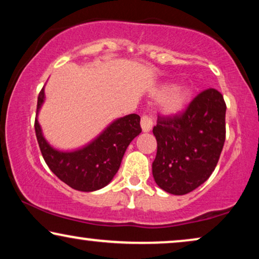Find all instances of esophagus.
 Wrapping results in <instances>:
<instances>
[{"label": "esophagus", "instance_id": "esophagus-1", "mask_svg": "<svg viewBox=\"0 0 259 259\" xmlns=\"http://www.w3.org/2000/svg\"><path fill=\"white\" fill-rule=\"evenodd\" d=\"M140 125H141V130H143V132H150L152 127H153V121H152L150 116L144 115L143 118H141Z\"/></svg>", "mask_w": 259, "mask_h": 259}]
</instances>
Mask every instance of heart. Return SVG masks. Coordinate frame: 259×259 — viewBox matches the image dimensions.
<instances>
[{"mask_svg": "<svg viewBox=\"0 0 259 259\" xmlns=\"http://www.w3.org/2000/svg\"><path fill=\"white\" fill-rule=\"evenodd\" d=\"M152 98L160 99L159 109L164 115L173 116L180 114L190 104L192 92L186 86H175L171 83H161L151 91Z\"/></svg>", "mask_w": 259, "mask_h": 259, "instance_id": "b5f03b06", "label": "heart"}]
</instances>
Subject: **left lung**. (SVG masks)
Returning a JSON list of instances; mask_svg holds the SVG:
<instances>
[{
  "instance_id": "1",
  "label": "left lung",
  "mask_w": 259,
  "mask_h": 259,
  "mask_svg": "<svg viewBox=\"0 0 259 259\" xmlns=\"http://www.w3.org/2000/svg\"><path fill=\"white\" fill-rule=\"evenodd\" d=\"M225 113L223 95L208 88L184 114L159 116L153 128L158 150L152 173L160 189L183 196L210 178L224 146Z\"/></svg>"
}]
</instances>
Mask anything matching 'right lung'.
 Wrapping results in <instances>:
<instances>
[{
  "label": "right lung",
  "mask_w": 259,
  "mask_h": 259,
  "mask_svg": "<svg viewBox=\"0 0 259 259\" xmlns=\"http://www.w3.org/2000/svg\"><path fill=\"white\" fill-rule=\"evenodd\" d=\"M45 87L37 98L35 133L42 157L51 171L74 190L93 192L107 186L118 172L122 157L141 132L140 116L128 114L109 123L93 140L75 150H59L44 136L37 115L45 104Z\"/></svg>",
  "instance_id": "obj_1"
}]
</instances>
